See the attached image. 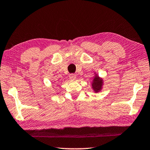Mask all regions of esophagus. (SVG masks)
<instances>
[{
	"label": "esophagus",
	"mask_w": 150,
	"mask_h": 150,
	"mask_svg": "<svg viewBox=\"0 0 150 150\" xmlns=\"http://www.w3.org/2000/svg\"><path fill=\"white\" fill-rule=\"evenodd\" d=\"M75 77H76V75L73 74V73L69 75V78H70V79H75Z\"/></svg>",
	"instance_id": "34e87169"
}]
</instances>
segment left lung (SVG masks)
I'll use <instances>...</instances> for the list:
<instances>
[{
    "label": "left lung",
    "instance_id": "left-lung-1",
    "mask_svg": "<svg viewBox=\"0 0 150 150\" xmlns=\"http://www.w3.org/2000/svg\"><path fill=\"white\" fill-rule=\"evenodd\" d=\"M103 83V79H100L98 76H97L96 75L92 83V88H93L94 91L95 92H98L99 91H100L101 89H102Z\"/></svg>",
    "mask_w": 150,
    "mask_h": 150
}]
</instances>
